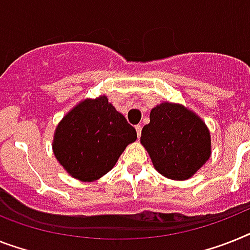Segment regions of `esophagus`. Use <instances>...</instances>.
I'll return each mask as SVG.
<instances>
[{"mask_svg":"<svg viewBox=\"0 0 250 250\" xmlns=\"http://www.w3.org/2000/svg\"><path fill=\"white\" fill-rule=\"evenodd\" d=\"M135 130H137L138 138H140V135H142V125H137V126H135Z\"/></svg>","mask_w":250,"mask_h":250,"instance_id":"esophagus-1","label":"esophagus"}]
</instances>
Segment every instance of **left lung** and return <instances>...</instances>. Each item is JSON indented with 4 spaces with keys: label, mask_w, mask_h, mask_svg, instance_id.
<instances>
[{
    "label": "left lung",
    "mask_w": 250,
    "mask_h": 250,
    "mask_svg": "<svg viewBox=\"0 0 250 250\" xmlns=\"http://www.w3.org/2000/svg\"><path fill=\"white\" fill-rule=\"evenodd\" d=\"M149 120L142 130L140 143L162 176L188 180L209 160V129L188 107L162 102L152 108Z\"/></svg>",
    "instance_id": "left-lung-1"
}]
</instances>
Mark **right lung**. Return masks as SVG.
Wrapping results in <instances>:
<instances>
[{"label":"right lung","instance_id":"obj_1","mask_svg":"<svg viewBox=\"0 0 250 250\" xmlns=\"http://www.w3.org/2000/svg\"><path fill=\"white\" fill-rule=\"evenodd\" d=\"M137 131L104 94L80 101L56 126V160L74 179L94 181L112 170Z\"/></svg>","mask_w":250,"mask_h":250}]
</instances>
